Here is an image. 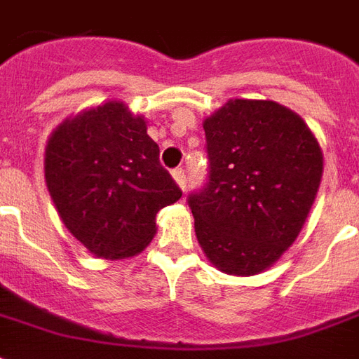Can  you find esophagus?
Masks as SVG:
<instances>
[{
	"instance_id": "1",
	"label": "esophagus",
	"mask_w": 359,
	"mask_h": 359,
	"mask_svg": "<svg viewBox=\"0 0 359 359\" xmlns=\"http://www.w3.org/2000/svg\"><path fill=\"white\" fill-rule=\"evenodd\" d=\"M172 179L177 180V184H179L182 190L187 188V172H184V169H175V171H172Z\"/></svg>"
}]
</instances>
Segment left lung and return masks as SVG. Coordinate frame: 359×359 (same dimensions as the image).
Returning <instances> with one entry per match:
<instances>
[{"mask_svg":"<svg viewBox=\"0 0 359 359\" xmlns=\"http://www.w3.org/2000/svg\"><path fill=\"white\" fill-rule=\"evenodd\" d=\"M203 130L208 182L188 194L198 242L229 275L262 273L306 223L321 148L296 113L267 100H231Z\"/></svg>","mask_w":359,"mask_h":359,"instance_id":"left-lung-1","label":"left lung"}]
</instances>
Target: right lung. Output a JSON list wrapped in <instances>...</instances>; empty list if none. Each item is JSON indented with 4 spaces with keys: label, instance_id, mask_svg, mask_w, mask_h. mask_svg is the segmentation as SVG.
Instances as JSON below:
<instances>
[{
    "label": "right lung",
    "instance_id": "add662e5",
    "mask_svg": "<svg viewBox=\"0 0 359 359\" xmlns=\"http://www.w3.org/2000/svg\"><path fill=\"white\" fill-rule=\"evenodd\" d=\"M46 184L59 217L97 257L138 254L156 234V213L182 196L159 163V146L123 102L69 118L46 148Z\"/></svg>",
    "mask_w": 359,
    "mask_h": 359
}]
</instances>
